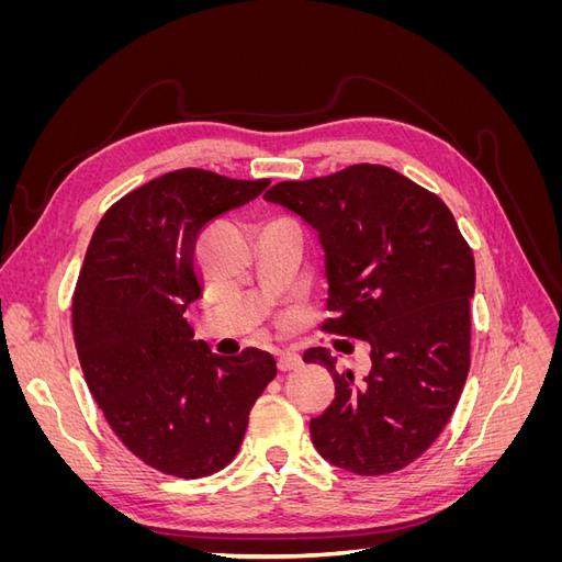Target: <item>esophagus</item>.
I'll list each match as a JSON object with an SVG mask.
<instances>
[{
    "label": "esophagus",
    "instance_id": "esophagus-1",
    "mask_svg": "<svg viewBox=\"0 0 562 562\" xmlns=\"http://www.w3.org/2000/svg\"><path fill=\"white\" fill-rule=\"evenodd\" d=\"M302 366V359L297 353H279L277 356V368L281 370V372H293V370H297Z\"/></svg>",
    "mask_w": 562,
    "mask_h": 562
}]
</instances>
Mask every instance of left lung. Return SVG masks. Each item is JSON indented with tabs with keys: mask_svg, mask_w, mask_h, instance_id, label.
<instances>
[{
	"mask_svg": "<svg viewBox=\"0 0 562 562\" xmlns=\"http://www.w3.org/2000/svg\"><path fill=\"white\" fill-rule=\"evenodd\" d=\"M265 199L318 232L330 312L321 330L370 345L363 382L337 372L328 349L304 351L335 382V401L310 424L312 443L356 475L401 471L429 450L462 396L473 252L446 203L386 166L285 180Z\"/></svg>",
	"mask_w": 562,
	"mask_h": 562,
	"instance_id": "8db88e82",
	"label": "left lung"
}]
</instances>
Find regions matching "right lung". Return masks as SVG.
<instances>
[{"instance_id":"right-lung-1","label":"right lung","mask_w":562,"mask_h":562,"mask_svg":"<svg viewBox=\"0 0 562 562\" xmlns=\"http://www.w3.org/2000/svg\"><path fill=\"white\" fill-rule=\"evenodd\" d=\"M267 184L180 168L119 199L91 236L72 297L79 363L112 431L161 473L203 479L225 469L250 407L277 378L271 353L225 359L184 318L201 297V229Z\"/></svg>"}]
</instances>
